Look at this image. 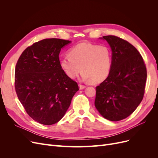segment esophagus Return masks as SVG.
I'll list each match as a JSON object with an SVG mask.
<instances>
[{
    "mask_svg": "<svg viewBox=\"0 0 158 158\" xmlns=\"http://www.w3.org/2000/svg\"><path fill=\"white\" fill-rule=\"evenodd\" d=\"M85 85H82V84H79V88H80V89H84V88H85Z\"/></svg>",
    "mask_w": 158,
    "mask_h": 158,
    "instance_id": "esophagus-1",
    "label": "esophagus"
}]
</instances>
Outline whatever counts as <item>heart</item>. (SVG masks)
I'll use <instances>...</instances> for the list:
<instances>
[{
  "label": "heart",
  "instance_id": "heart-1",
  "mask_svg": "<svg viewBox=\"0 0 158 158\" xmlns=\"http://www.w3.org/2000/svg\"><path fill=\"white\" fill-rule=\"evenodd\" d=\"M113 56L109 47L89 43H81L69 51V56L60 59L65 74L74 78L81 70L82 77L92 83L101 82L109 76L112 67Z\"/></svg>",
  "mask_w": 158,
  "mask_h": 158
}]
</instances>
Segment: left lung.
<instances>
[{
    "label": "left lung",
    "mask_w": 158,
    "mask_h": 158,
    "mask_svg": "<svg viewBox=\"0 0 158 158\" xmlns=\"http://www.w3.org/2000/svg\"><path fill=\"white\" fill-rule=\"evenodd\" d=\"M112 50V67L96 87L95 106L107 120L118 121L135 111L144 95L147 70L138 51L127 41L103 36Z\"/></svg>",
    "instance_id": "1"
}]
</instances>
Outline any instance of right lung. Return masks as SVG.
Returning a JSON list of instances; mask_svg holds the SVG:
<instances>
[{
  "instance_id": "add662e5",
  "label": "right lung",
  "mask_w": 158,
  "mask_h": 158,
  "mask_svg": "<svg viewBox=\"0 0 158 158\" xmlns=\"http://www.w3.org/2000/svg\"><path fill=\"white\" fill-rule=\"evenodd\" d=\"M69 43L57 38L42 40L27 47L17 61V96L28 115L42 125L59 122L79 89L60 64V51Z\"/></svg>"
}]
</instances>
